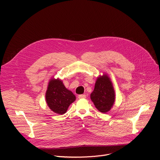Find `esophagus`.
<instances>
[{
  "mask_svg": "<svg viewBox=\"0 0 160 160\" xmlns=\"http://www.w3.org/2000/svg\"><path fill=\"white\" fill-rule=\"evenodd\" d=\"M86 97V95H84V94H83V95H78V98H85Z\"/></svg>",
  "mask_w": 160,
  "mask_h": 160,
  "instance_id": "34e87169",
  "label": "esophagus"
}]
</instances>
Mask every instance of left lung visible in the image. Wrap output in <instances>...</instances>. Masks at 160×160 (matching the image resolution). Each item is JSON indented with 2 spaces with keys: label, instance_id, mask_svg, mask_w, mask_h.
<instances>
[{
  "label": "left lung",
  "instance_id": "left-lung-1",
  "mask_svg": "<svg viewBox=\"0 0 160 160\" xmlns=\"http://www.w3.org/2000/svg\"><path fill=\"white\" fill-rule=\"evenodd\" d=\"M90 97L99 112L106 113L111 110L115 101V93L112 80L107 74L97 77Z\"/></svg>",
  "mask_w": 160,
  "mask_h": 160
}]
</instances>
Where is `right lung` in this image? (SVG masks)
I'll return each instance as SVG.
<instances>
[{"label":"right lung","mask_w":160,"mask_h":160,"mask_svg":"<svg viewBox=\"0 0 160 160\" xmlns=\"http://www.w3.org/2000/svg\"><path fill=\"white\" fill-rule=\"evenodd\" d=\"M47 106L56 113L63 115L66 113L71 104L76 100L72 92L67 89L62 80L51 78L48 83L45 93Z\"/></svg>","instance_id":"1"}]
</instances>
